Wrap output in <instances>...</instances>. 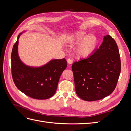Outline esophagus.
<instances>
[{
    "label": "esophagus",
    "instance_id": "esophagus-1",
    "mask_svg": "<svg viewBox=\"0 0 131 131\" xmlns=\"http://www.w3.org/2000/svg\"><path fill=\"white\" fill-rule=\"evenodd\" d=\"M73 61V60L72 58H68V59H67V63H68V64H72Z\"/></svg>",
    "mask_w": 131,
    "mask_h": 131
}]
</instances>
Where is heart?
Listing matches in <instances>:
<instances>
[{"label":"heart","instance_id":"heart-1","mask_svg":"<svg viewBox=\"0 0 131 131\" xmlns=\"http://www.w3.org/2000/svg\"><path fill=\"white\" fill-rule=\"evenodd\" d=\"M66 42L73 45L78 42L75 47L76 56L80 58L89 57L96 50L98 44V38L96 35H87L84 30H78L69 35L66 39Z\"/></svg>","mask_w":131,"mask_h":131}]
</instances>
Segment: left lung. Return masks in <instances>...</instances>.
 Instances as JSON below:
<instances>
[{
	"label": "left lung",
	"instance_id": "1",
	"mask_svg": "<svg viewBox=\"0 0 131 131\" xmlns=\"http://www.w3.org/2000/svg\"><path fill=\"white\" fill-rule=\"evenodd\" d=\"M117 45L109 35L89 57L72 64L75 89L79 98L86 101L101 100L115 89L121 72Z\"/></svg>",
	"mask_w": 131,
	"mask_h": 131
}]
</instances>
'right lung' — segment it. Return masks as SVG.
I'll return each mask as SVG.
<instances>
[{
	"mask_svg": "<svg viewBox=\"0 0 131 131\" xmlns=\"http://www.w3.org/2000/svg\"><path fill=\"white\" fill-rule=\"evenodd\" d=\"M18 35L11 53L12 77L17 89L27 96L37 100H46L56 92L59 78L67 66L65 58L52 59L40 67L26 65L18 53Z\"/></svg>",
	"mask_w": 131,
	"mask_h": 131,
	"instance_id": "obj_1",
	"label": "right lung"
}]
</instances>
